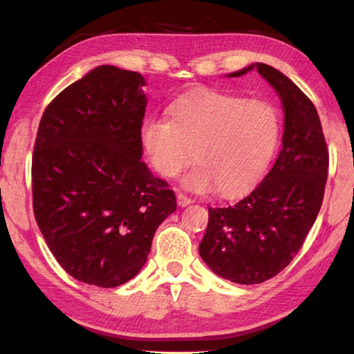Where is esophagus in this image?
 Here are the masks:
<instances>
[{
	"label": "esophagus",
	"instance_id": "obj_1",
	"mask_svg": "<svg viewBox=\"0 0 354 354\" xmlns=\"http://www.w3.org/2000/svg\"><path fill=\"white\" fill-rule=\"evenodd\" d=\"M176 201H178V206H181V207L187 206V205H190V203H192V200L189 198V196H185L184 194H178L176 195Z\"/></svg>",
	"mask_w": 354,
	"mask_h": 354
}]
</instances>
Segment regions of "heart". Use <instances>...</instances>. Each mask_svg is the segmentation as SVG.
Segmentation results:
<instances>
[{
    "mask_svg": "<svg viewBox=\"0 0 354 354\" xmlns=\"http://www.w3.org/2000/svg\"><path fill=\"white\" fill-rule=\"evenodd\" d=\"M281 139L277 107L266 100H247L218 91L184 95L165 118H147L140 143L149 164L162 178H175L194 160L184 178L195 192L234 198L266 176Z\"/></svg>",
    "mask_w": 354,
    "mask_h": 354,
    "instance_id": "b5f03b06",
    "label": "heart"
}]
</instances>
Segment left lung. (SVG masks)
I'll return each instance as SVG.
<instances>
[{"instance_id": "obj_1", "label": "left lung", "mask_w": 354, "mask_h": 354, "mask_svg": "<svg viewBox=\"0 0 354 354\" xmlns=\"http://www.w3.org/2000/svg\"><path fill=\"white\" fill-rule=\"evenodd\" d=\"M284 107L283 148L261 184L234 206L209 207L198 247L214 273L237 284H259L284 270L303 247L322 207L329 153L313 101L277 68L256 64Z\"/></svg>"}]
</instances>
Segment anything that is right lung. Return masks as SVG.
Wrapping results in <instances>:
<instances>
[{
    "instance_id": "1",
    "label": "right lung",
    "mask_w": 354,
    "mask_h": 354,
    "mask_svg": "<svg viewBox=\"0 0 354 354\" xmlns=\"http://www.w3.org/2000/svg\"><path fill=\"white\" fill-rule=\"evenodd\" d=\"M145 80L101 65L57 95L32 153V209L48 248L70 277L117 287L147 262L176 196L142 158Z\"/></svg>"
}]
</instances>
